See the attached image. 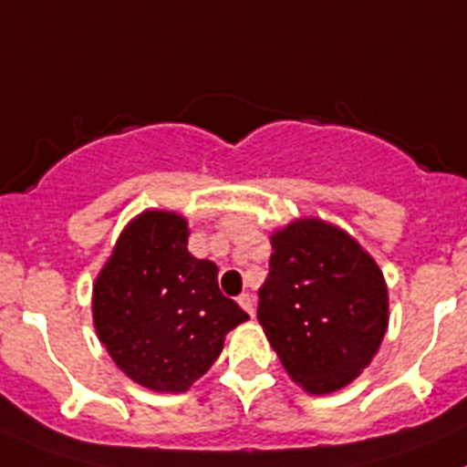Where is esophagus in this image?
<instances>
[{
	"mask_svg": "<svg viewBox=\"0 0 467 467\" xmlns=\"http://www.w3.org/2000/svg\"><path fill=\"white\" fill-rule=\"evenodd\" d=\"M236 302L243 306V309H245V312L250 314V317H254V300H253V295H250V293H241V295H238V297H236Z\"/></svg>",
	"mask_w": 467,
	"mask_h": 467,
	"instance_id": "obj_1",
	"label": "esophagus"
}]
</instances>
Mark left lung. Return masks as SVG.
Returning <instances> with one entry per match:
<instances>
[{
	"mask_svg": "<svg viewBox=\"0 0 467 467\" xmlns=\"http://www.w3.org/2000/svg\"><path fill=\"white\" fill-rule=\"evenodd\" d=\"M257 318L283 368L309 394L345 388L388 330V285L349 234L297 219L272 236Z\"/></svg>",
	"mask_w": 467,
	"mask_h": 467,
	"instance_id": "8db88e82",
	"label": "left lung"
}]
</instances>
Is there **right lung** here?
<instances>
[{"instance_id":"1","label":"right lung","mask_w":467,"mask_h":467,"mask_svg":"<svg viewBox=\"0 0 467 467\" xmlns=\"http://www.w3.org/2000/svg\"><path fill=\"white\" fill-rule=\"evenodd\" d=\"M184 217L146 210L131 219L94 283V326L127 378L186 392L217 361L248 314L224 297L217 265L189 253Z\"/></svg>"}]
</instances>
